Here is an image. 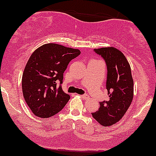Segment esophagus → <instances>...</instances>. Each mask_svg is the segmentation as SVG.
<instances>
[{
  "mask_svg": "<svg viewBox=\"0 0 156 156\" xmlns=\"http://www.w3.org/2000/svg\"><path fill=\"white\" fill-rule=\"evenodd\" d=\"M81 97L83 98V99H88V98H89L87 94H83V95H81Z\"/></svg>",
  "mask_w": 156,
  "mask_h": 156,
  "instance_id": "34e87169",
  "label": "esophagus"
}]
</instances>
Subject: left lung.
Segmentation results:
<instances>
[{
    "label": "left lung",
    "instance_id": "8db88e82",
    "mask_svg": "<svg viewBox=\"0 0 156 156\" xmlns=\"http://www.w3.org/2000/svg\"><path fill=\"white\" fill-rule=\"evenodd\" d=\"M94 51L106 63V89L109 99L100 101L99 110L92 116L100 125L111 126L123 117L133 101V80L130 66L122 51L113 47Z\"/></svg>",
    "mask_w": 156,
    "mask_h": 156
}]
</instances>
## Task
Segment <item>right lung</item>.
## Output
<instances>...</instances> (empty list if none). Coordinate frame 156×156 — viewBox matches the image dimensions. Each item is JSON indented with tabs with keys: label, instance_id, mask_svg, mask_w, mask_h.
<instances>
[{
	"label": "right lung",
	"instance_id": "1",
	"mask_svg": "<svg viewBox=\"0 0 156 156\" xmlns=\"http://www.w3.org/2000/svg\"><path fill=\"white\" fill-rule=\"evenodd\" d=\"M80 51L48 43L34 51L22 76L23 97L32 113L48 118L59 113L70 99L62 90L63 73Z\"/></svg>",
	"mask_w": 156,
	"mask_h": 156
}]
</instances>
